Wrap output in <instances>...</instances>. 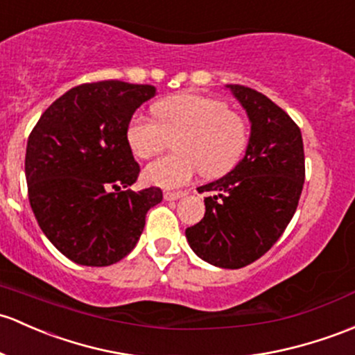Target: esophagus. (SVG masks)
Listing matches in <instances>:
<instances>
[{
	"label": "esophagus",
	"instance_id": "obj_1",
	"mask_svg": "<svg viewBox=\"0 0 355 355\" xmlns=\"http://www.w3.org/2000/svg\"><path fill=\"white\" fill-rule=\"evenodd\" d=\"M186 193H182V191H166L164 193V200L166 201H176V200H179V198H182L184 196Z\"/></svg>",
	"mask_w": 355,
	"mask_h": 355
}]
</instances>
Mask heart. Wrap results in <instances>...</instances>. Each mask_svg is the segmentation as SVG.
<instances>
[{
    "mask_svg": "<svg viewBox=\"0 0 355 355\" xmlns=\"http://www.w3.org/2000/svg\"><path fill=\"white\" fill-rule=\"evenodd\" d=\"M152 113L155 121L135 115L127 127V144L139 159L150 157L161 150L166 139H175L174 155L144 167L142 179L148 186L179 188L191 181L196 171L207 179L220 178L234 169L247 147L243 120L215 98L176 94L155 103Z\"/></svg>",
    "mask_w": 355,
    "mask_h": 355,
    "instance_id": "b5f03b06",
    "label": "heart"
}]
</instances>
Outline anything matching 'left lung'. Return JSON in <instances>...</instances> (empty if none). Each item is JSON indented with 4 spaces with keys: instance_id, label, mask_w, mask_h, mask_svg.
<instances>
[{
    "instance_id": "1",
    "label": "left lung",
    "mask_w": 355,
    "mask_h": 355,
    "mask_svg": "<svg viewBox=\"0 0 355 355\" xmlns=\"http://www.w3.org/2000/svg\"><path fill=\"white\" fill-rule=\"evenodd\" d=\"M245 110V155L208 191L203 220L186 228L189 247L208 264L240 269L264 255L291 222L304 182L303 139L284 110L259 91L227 85Z\"/></svg>"
}]
</instances>
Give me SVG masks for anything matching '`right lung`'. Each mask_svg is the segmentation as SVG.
<instances>
[{
	"instance_id": "1",
	"label": "right lung",
	"mask_w": 355,
	"mask_h": 355,
	"mask_svg": "<svg viewBox=\"0 0 355 355\" xmlns=\"http://www.w3.org/2000/svg\"><path fill=\"white\" fill-rule=\"evenodd\" d=\"M150 85L101 81L76 86L44 112L28 137V200L45 237L81 266H112L133 250L159 188L135 193L139 164L127 127ZM112 189L118 191L113 193Z\"/></svg>"
}]
</instances>
